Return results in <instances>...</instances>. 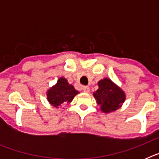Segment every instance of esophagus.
<instances>
[{
	"instance_id": "34e87169",
	"label": "esophagus",
	"mask_w": 159,
	"mask_h": 159,
	"mask_svg": "<svg viewBox=\"0 0 159 159\" xmlns=\"http://www.w3.org/2000/svg\"><path fill=\"white\" fill-rule=\"evenodd\" d=\"M83 91H84V92H90L89 87H88V86L83 87Z\"/></svg>"
}]
</instances>
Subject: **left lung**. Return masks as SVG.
<instances>
[{"label": "left lung", "mask_w": 159, "mask_h": 159, "mask_svg": "<svg viewBox=\"0 0 159 159\" xmlns=\"http://www.w3.org/2000/svg\"><path fill=\"white\" fill-rule=\"evenodd\" d=\"M99 89L93 93L100 110L104 113H110L121 107L126 95L121 88L110 79L105 78L98 82Z\"/></svg>", "instance_id": "1"}]
</instances>
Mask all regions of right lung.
Instances as JSON below:
<instances>
[{"instance_id": "1", "label": "right lung", "mask_w": 159, "mask_h": 159, "mask_svg": "<svg viewBox=\"0 0 159 159\" xmlns=\"http://www.w3.org/2000/svg\"><path fill=\"white\" fill-rule=\"evenodd\" d=\"M78 93V91L68 84L65 78L61 77L57 80L56 85L48 89L47 99L52 106L58 108L60 105L71 102Z\"/></svg>"}]
</instances>
